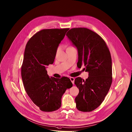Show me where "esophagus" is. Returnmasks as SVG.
I'll return each mask as SVG.
<instances>
[{"label":"esophagus","mask_w":132,"mask_h":132,"mask_svg":"<svg viewBox=\"0 0 132 132\" xmlns=\"http://www.w3.org/2000/svg\"><path fill=\"white\" fill-rule=\"evenodd\" d=\"M70 80L71 81L72 83L73 84H74V81H75V78H73V77H70Z\"/></svg>","instance_id":"esophagus-1"}]
</instances>
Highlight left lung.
<instances>
[{
	"label": "left lung",
	"instance_id": "left-lung-1",
	"mask_svg": "<svg viewBox=\"0 0 132 132\" xmlns=\"http://www.w3.org/2000/svg\"><path fill=\"white\" fill-rule=\"evenodd\" d=\"M66 36L78 51L77 66L84 64L88 78L77 77L75 84L79 88L75 98L79 111L95 110L104 101L111 85L112 60L109 48L98 34L85 28H72Z\"/></svg>",
	"mask_w": 132,
	"mask_h": 132
}]
</instances>
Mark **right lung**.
Instances as JSON below:
<instances>
[{"label":"right lung","instance_id":"1","mask_svg":"<svg viewBox=\"0 0 132 132\" xmlns=\"http://www.w3.org/2000/svg\"><path fill=\"white\" fill-rule=\"evenodd\" d=\"M68 30H42L31 38L26 46L21 67L22 81L28 95L43 111L59 109L62 96L72 86L68 77H50L46 70L53 63L59 45Z\"/></svg>","mask_w":132,"mask_h":132}]
</instances>
